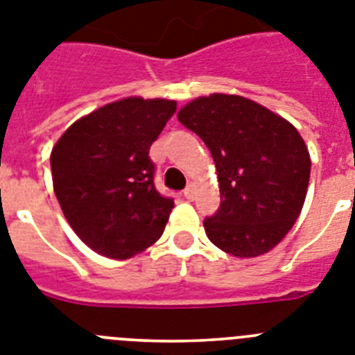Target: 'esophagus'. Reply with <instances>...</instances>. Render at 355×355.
<instances>
[{
  "label": "esophagus",
  "instance_id": "obj_1",
  "mask_svg": "<svg viewBox=\"0 0 355 355\" xmlns=\"http://www.w3.org/2000/svg\"><path fill=\"white\" fill-rule=\"evenodd\" d=\"M195 184H187V187L184 189V196H186L187 200H193L195 198Z\"/></svg>",
  "mask_w": 355,
  "mask_h": 355
}]
</instances>
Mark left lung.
Here are the masks:
<instances>
[{"label": "left lung", "mask_w": 355, "mask_h": 355, "mask_svg": "<svg viewBox=\"0 0 355 355\" xmlns=\"http://www.w3.org/2000/svg\"><path fill=\"white\" fill-rule=\"evenodd\" d=\"M178 121L213 155L218 211L205 234L238 258L265 254L284 240L302 213L311 155L296 128L240 95L213 94L187 103Z\"/></svg>", "instance_id": "obj_1"}]
</instances>
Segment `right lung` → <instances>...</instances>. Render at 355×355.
<instances>
[{"mask_svg":"<svg viewBox=\"0 0 355 355\" xmlns=\"http://www.w3.org/2000/svg\"><path fill=\"white\" fill-rule=\"evenodd\" d=\"M175 112L168 99L115 101L73 122L53 146V191L95 252L126 260L162 236L175 204L155 187L150 148Z\"/></svg>","mask_w":355,"mask_h":355,"instance_id":"add662e5","label":"right lung"}]
</instances>
